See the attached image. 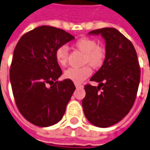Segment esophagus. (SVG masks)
Returning a JSON list of instances; mask_svg holds the SVG:
<instances>
[{
  "instance_id": "34e87169",
  "label": "esophagus",
  "mask_w": 150,
  "mask_h": 150,
  "mask_svg": "<svg viewBox=\"0 0 150 150\" xmlns=\"http://www.w3.org/2000/svg\"><path fill=\"white\" fill-rule=\"evenodd\" d=\"M75 87H76V88H81V87L83 86V85H82L81 83H75Z\"/></svg>"
}]
</instances>
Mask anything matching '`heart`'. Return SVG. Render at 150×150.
Masks as SVG:
<instances>
[{
    "instance_id": "heart-1",
    "label": "heart",
    "mask_w": 150,
    "mask_h": 150,
    "mask_svg": "<svg viewBox=\"0 0 150 150\" xmlns=\"http://www.w3.org/2000/svg\"><path fill=\"white\" fill-rule=\"evenodd\" d=\"M74 46L77 49L84 53L83 64H90L95 68L102 67L106 60L107 51L103 45L98 44L97 41L89 38H80L76 40ZM55 57L57 63L62 67H66L68 63L69 50L67 46H59L55 52ZM92 74V68L89 65L81 67H71L65 71L66 79L72 80L75 83H80L87 79Z\"/></svg>"
}]
</instances>
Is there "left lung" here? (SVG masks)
I'll return each mask as SVG.
<instances>
[{
    "label": "left lung",
    "instance_id": "left-lung-1",
    "mask_svg": "<svg viewBox=\"0 0 150 150\" xmlns=\"http://www.w3.org/2000/svg\"><path fill=\"white\" fill-rule=\"evenodd\" d=\"M89 34L103 36L107 56L90 79L99 83L98 86L84 85L82 106L88 122L105 128L120 122L131 111L138 91L140 67L133 44L116 28L95 29Z\"/></svg>",
    "mask_w": 150,
    "mask_h": 150
}]
</instances>
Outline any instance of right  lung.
Wrapping results in <instances>:
<instances>
[{
    "label": "right lung",
    "mask_w": 150,
    "mask_h": 150,
    "mask_svg": "<svg viewBox=\"0 0 150 150\" xmlns=\"http://www.w3.org/2000/svg\"><path fill=\"white\" fill-rule=\"evenodd\" d=\"M74 38L44 25L24 33L15 46L10 70L13 95L19 112L35 126H52L64 116L75 86L68 79L57 80L62 71L55 52Z\"/></svg>",
    "instance_id": "obj_1"
}]
</instances>
